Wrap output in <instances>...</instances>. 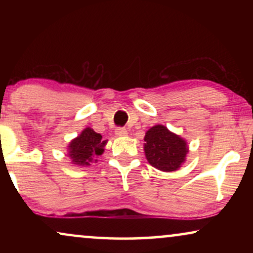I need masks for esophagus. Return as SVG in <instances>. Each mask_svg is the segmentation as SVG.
<instances>
[{"mask_svg":"<svg viewBox=\"0 0 253 253\" xmlns=\"http://www.w3.org/2000/svg\"><path fill=\"white\" fill-rule=\"evenodd\" d=\"M115 134H116V136H119V137H123V136H126L127 131H126V127H121V126H119V127H116Z\"/></svg>","mask_w":253,"mask_h":253,"instance_id":"esophagus-1","label":"esophagus"}]
</instances>
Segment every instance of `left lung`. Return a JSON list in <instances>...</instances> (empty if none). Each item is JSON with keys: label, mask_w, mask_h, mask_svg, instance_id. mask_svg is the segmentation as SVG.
Instances as JSON below:
<instances>
[{"label": "left lung", "mask_w": 253, "mask_h": 253, "mask_svg": "<svg viewBox=\"0 0 253 253\" xmlns=\"http://www.w3.org/2000/svg\"><path fill=\"white\" fill-rule=\"evenodd\" d=\"M145 154L148 162L162 171H174L181 167L188 153L185 140L164 126L151 127L145 134Z\"/></svg>", "instance_id": "8db88e82"}]
</instances>
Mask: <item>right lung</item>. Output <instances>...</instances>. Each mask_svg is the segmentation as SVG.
Here are the masks:
<instances>
[{"instance_id":"right-lung-1","label":"right lung","mask_w":253,"mask_h":253,"mask_svg":"<svg viewBox=\"0 0 253 253\" xmlns=\"http://www.w3.org/2000/svg\"><path fill=\"white\" fill-rule=\"evenodd\" d=\"M106 143L107 140H102L101 134L96 133L91 127H86L69 145V157L74 165L89 166L93 158L102 154Z\"/></svg>"}]
</instances>
